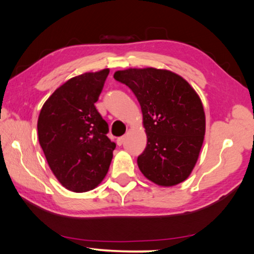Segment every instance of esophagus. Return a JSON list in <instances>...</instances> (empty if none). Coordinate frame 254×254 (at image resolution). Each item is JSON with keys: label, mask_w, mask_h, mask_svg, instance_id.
Segmentation results:
<instances>
[{"label": "esophagus", "mask_w": 254, "mask_h": 254, "mask_svg": "<svg viewBox=\"0 0 254 254\" xmlns=\"http://www.w3.org/2000/svg\"><path fill=\"white\" fill-rule=\"evenodd\" d=\"M123 141H124V136H120L117 138V144L119 145V146H121V145L123 144Z\"/></svg>", "instance_id": "1"}]
</instances>
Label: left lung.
Returning a JSON list of instances; mask_svg holds the SVG:
<instances>
[{
    "instance_id": "obj_1",
    "label": "left lung",
    "mask_w": 254,
    "mask_h": 254,
    "mask_svg": "<svg viewBox=\"0 0 254 254\" xmlns=\"http://www.w3.org/2000/svg\"><path fill=\"white\" fill-rule=\"evenodd\" d=\"M113 77L133 91L142 109L147 145L137 157L139 170L159 186L185 181L205 134V113L195 90L167 69L128 68Z\"/></svg>"
}]
</instances>
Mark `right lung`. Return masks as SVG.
Here are the masks:
<instances>
[{
	"label": "right lung",
	"mask_w": 254,
	"mask_h": 254,
	"mask_svg": "<svg viewBox=\"0 0 254 254\" xmlns=\"http://www.w3.org/2000/svg\"><path fill=\"white\" fill-rule=\"evenodd\" d=\"M109 69L85 73L60 86L40 111L38 137L48 164L67 190H93L104 179L116 143L96 109Z\"/></svg>",
	"instance_id": "add662e5"
}]
</instances>
